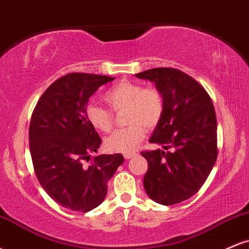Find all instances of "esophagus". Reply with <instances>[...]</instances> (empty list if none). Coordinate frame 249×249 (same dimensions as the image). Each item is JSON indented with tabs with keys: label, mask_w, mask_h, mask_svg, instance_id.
I'll use <instances>...</instances> for the list:
<instances>
[{
	"label": "esophagus",
	"mask_w": 249,
	"mask_h": 249,
	"mask_svg": "<svg viewBox=\"0 0 249 249\" xmlns=\"http://www.w3.org/2000/svg\"><path fill=\"white\" fill-rule=\"evenodd\" d=\"M134 156H136V153H134V152L125 153V154H124V158H125V159H130V158H132V157H134Z\"/></svg>",
	"instance_id": "1"
}]
</instances>
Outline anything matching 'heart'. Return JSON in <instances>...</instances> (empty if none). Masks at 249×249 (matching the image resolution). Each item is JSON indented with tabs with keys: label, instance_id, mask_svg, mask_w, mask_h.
<instances>
[{
	"label": "heart",
	"instance_id": "obj_1",
	"mask_svg": "<svg viewBox=\"0 0 249 249\" xmlns=\"http://www.w3.org/2000/svg\"><path fill=\"white\" fill-rule=\"evenodd\" d=\"M111 111L124 112V122L128 126L116 131L105 139V147L110 152L130 153L145 137V127L152 130L164 115L165 101L156 88H144L139 83L122 81L111 87L103 96ZM107 108L89 103L85 116L93 128L103 133L111 132L115 115Z\"/></svg>",
	"mask_w": 249,
	"mask_h": 249
}]
</instances>
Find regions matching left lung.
I'll return each instance as SVG.
<instances>
[{"label": "left lung", "instance_id": "8db88e82", "mask_svg": "<svg viewBox=\"0 0 249 249\" xmlns=\"http://www.w3.org/2000/svg\"><path fill=\"white\" fill-rule=\"evenodd\" d=\"M136 77L153 82L165 101L164 115L144 151L147 196L170 206L194 196L206 181L218 157L216 117L212 99L196 79L173 68H154Z\"/></svg>", "mask_w": 249, "mask_h": 249}]
</instances>
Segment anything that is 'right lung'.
<instances>
[{
    "label": "right lung",
    "instance_id": "obj_1",
    "mask_svg": "<svg viewBox=\"0 0 249 249\" xmlns=\"http://www.w3.org/2000/svg\"><path fill=\"white\" fill-rule=\"evenodd\" d=\"M113 79L68 73L44 91L31 116L29 148L37 179L50 198L75 212H89L104 201L107 181L124 162L121 153L91 159L102 139L85 116L89 98Z\"/></svg>",
    "mask_w": 249,
    "mask_h": 249
}]
</instances>
